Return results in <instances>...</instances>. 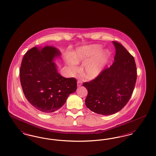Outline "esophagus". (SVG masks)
Returning <instances> with one entry per match:
<instances>
[{
	"mask_svg": "<svg viewBox=\"0 0 156 156\" xmlns=\"http://www.w3.org/2000/svg\"><path fill=\"white\" fill-rule=\"evenodd\" d=\"M82 84V82L81 80H78V81H77V85H78V87H80V86H81Z\"/></svg>",
	"mask_w": 156,
	"mask_h": 156,
	"instance_id": "1",
	"label": "esophagus"
}]
</instances>
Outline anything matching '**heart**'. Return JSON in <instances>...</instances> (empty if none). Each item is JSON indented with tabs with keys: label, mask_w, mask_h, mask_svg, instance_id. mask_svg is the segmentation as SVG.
<instances>
[{
	"label": "heart",
	"mask_w": 156,
	"mask_h": 156,
	"mask_svg": "<svg viewBox=\"0 0 156 156\" xmlns=\"http://www.w3.org/2000/svg\"><path fill=\"white\" fill-rule=\"evenodd\" d=\"M100 47L97 45L82 47L77 50L74 54V61L69 59V63L73 70L76 71L77 66L76 63L87 62L83 67L84 76L88 79L97 77L102 71L106 62V52L100 51Z\"/></svg>",
	"instance_id": "obj_1"
}]
</instances>
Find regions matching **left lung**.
I'll list each match as a JSON object with an SVG mask.
<instances>
[{"label":"left lung","instance_id":"left-lung-1","mask_svg":"<svg viewBox=\"0 0 156 156\" xmlns=\"http://www.w3.org/2000/svg\"><path fill=\"white\" fill-rule=\"evenodd\" d=\"M113 43L116 53L112 65L95 79L83 83L88 90L87 107L103 115L115 114L124 108L132 95L137 79L133 57L121 43Z\"/></svg>","mask_w":156,"mask_h":156}]
</instances>
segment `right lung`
Segmentation results:
<instances>
[{
  "instance_id": "add662e5",
  "label": "right lung",
  "mask_w": 156,
  "mask_h": 156,
  "mask_svg": "<svg viewBox=\"0 0 156 156\" xmlns=\"http://www.w3.org/2000/svg\"><path fill=\"white\" fill-rule=\"evenodd\" d=\"M59 51L51 46L34 47L23 58L20 80L24 95L37 111L52 113L60 109L68 96L76 90L75 78H66L58 73L54 57Z\"/></svg>"
}]
</instances>
